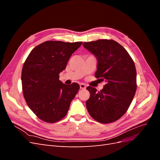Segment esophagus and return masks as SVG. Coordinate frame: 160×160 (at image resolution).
<instances>
[{"label": "esophagus", "instance_id": "obj_1", "mask_svg": "<svg viewBox=\"0 0 160 160\" xmlns=\"http://www.w3.org/2000/svg\"><path fill=\"white\" fill-rule=\"evenodd\" d=\"M80 88L81 89H85L86 88V85L85 84H83V83H81L80 84Z\"/></svg>", "mask_w": 160, "mask_h": 160}]
</instances>
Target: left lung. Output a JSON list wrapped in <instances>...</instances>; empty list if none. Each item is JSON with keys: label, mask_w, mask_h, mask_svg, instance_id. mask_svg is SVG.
Listing matches in <instances>:
<instances>
[{"label": "left lung", "mask_w": 160, "mask_h": 160, "mask_svg": "<svg viewBox=\"0 0 160 160\" xmlns=\"http://www.w3.org/2000/svg\"><path fill=\"white\" fill-rule=\"evenodd\" d=\"M83 46L98 59L95 77L106 82L101 91L91 86L86 88L90 93L87 109L98 122H114L126 113L136 91L134 62L128 51L113 40L99 39L84 42Z\"/></svg>", "instance_id": "8db88e82"}]
</instances>
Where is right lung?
Here are the masks:
<instances>
[{
    "instance_id": "obj_1",
    "label": "right lung",
    "mask_w": 160,
    "mask_h": 160,
    "mask_svg": "<svg viewBox=\"0 0 160 160\" xmlns=\"http://www.w3.org/2000/svg\"><path fill=\"white\" fill-rule=\"evenodd\" d=\"M82 43L45 41L34 48L23 65L24 98L32 112L43 122L55 123L63 118L79 89L76 83H62L59 74Z\"/></svg>"
}]
</instances>
